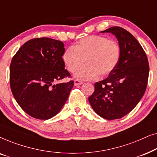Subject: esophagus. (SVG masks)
<instances>
[{"instance_id":"1","label":"esophagus","mask_w":157,"mask_h":157,"mask_svg":"<svg viewBox=\"0 0 157 157\" xmlns=\"http://www.w3.org/2000/svg\"><path fill=\"white\" fill-rule=\"evenodd\" d=\"M81 84H83V81H81L80 80H78V79H76V80H74V85L75 86L81 85Z\"/></svg>"}]
</instances>
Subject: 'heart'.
Masks as SVG:
<instances>
[{"label": "heart", "mask_w": 157, "mask_h": 157, "mask_svg": "<svg viewBox=\"0 0 157 157\" xmlns=\"http://www.w3.org/2000/svg\"><path fill=\"white\" fill-rule=\"evenodd\" d=\"M121 58V47L117 41L101 36H90L68 47L62 55L66 69L74 73L82 65L74 76L81 80H95L110 74L117 67Z\"/></svg>", "instance_id": "heart-1"}]
</instances>
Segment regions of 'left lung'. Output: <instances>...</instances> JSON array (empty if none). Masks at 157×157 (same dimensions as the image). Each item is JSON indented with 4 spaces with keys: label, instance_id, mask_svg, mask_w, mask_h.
<instances>
[{
    "label": "left lung",
    "instance_id": "left-lung-1",
    "mask_svg": "<svg viewBox=\"0 0 157 157\" xmlns=\"http://www.w3.org/2000/svg\"><path fill=\"white\" fill-rule=\"evenodd\" d=\"M101 33L115 35L121 47V58L109 76L94 84L95 90L89 101L104 119H121L133 110L145 93L149 62L140 44L126 30L114 26Z\"/></svg>",
    "mask_w": 157,
    "mask_h": 157
}]
</instances>
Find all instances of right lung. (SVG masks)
<instances>
[{
	"instance_id": "obj_1",
	"label": "right lung",
	"mask_w": 157,
	"mask_h": 157,
	"mask_svg": "<svg viewBox=\"0 0 157 157\" xmlns=\"http://www.w3.org/2000/svg\"><path fill=\"white\" fill-rule=\"evenodd\" d=\"M64 44L46 37L25 42L13 57L10 85L21 108L31 117L46 120L61 111L74 86V81L54 84L70 77L62 55Z\"/></svg>"
}]
</instances>
